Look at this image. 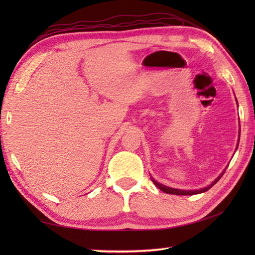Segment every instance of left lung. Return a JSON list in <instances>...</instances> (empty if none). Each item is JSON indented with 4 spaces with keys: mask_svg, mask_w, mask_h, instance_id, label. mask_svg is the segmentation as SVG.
Masks as SVG:
<instances>
[{
    "mask_svg": "<svg viewBox=\"0 0 255 255\" xmlns=\"http://www.w3.org/2000/svg\"><path fill=\"white\" fill-rule=\"evenodd\" d=\"M237 146H239V145H237ZM236 148H237V147H236ZM225 171H226V170H224V171L222 172V173H221V175H219L217 179H215V181H213V183L209 184V185H207V187H205V188H201V189H198V190H182V189L171 188V187H167V185H164V184H162V183L157 182V181L154 180V179L152 178V176H150V179H152L153 183H154L155 185H156V187H157L159 190H162L163 192L170 193V195H178V196H192V195H198V193L206 192L207 190H209L211 187H213V185H215L216 183L218 182V180L222 178L223 174L225 173Z\"/></svg>",
    "mask_w": 255,
    "mask_h": 255,
    "instance_id": "left-lung-1",
    "label": "left lung"
}]
</instances>
